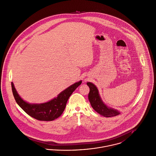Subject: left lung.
<instances>
[{
    "instance_id": "obj_1",
    "label": "left lung",
    "mask_w": 156,
    "mask_h": 156,
    "mask_svg": "<svg viewBox=\"0 0 156 156\" xmlns=\"http://www.w3.org/2000/svg\"><path fill=\"white\" fill-rule=\"evenodd\" d=\"M90 88L88 99L93 108L101 115L105 117L115 116L120 114V112L114 108L107 107L102 101L97 87L91 82H87Z\"/></svg>"
}]
</instances>
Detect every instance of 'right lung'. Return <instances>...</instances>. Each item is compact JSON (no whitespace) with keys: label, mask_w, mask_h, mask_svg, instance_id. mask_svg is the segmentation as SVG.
<instances>
[{"label":"right lung","mask_w":156,"mask_h":156,"mask_svg":"<svg viewBox=\"0 0 156 156\" xmlns=\"http://www.w3.org/2000/svg\"><path fill=\"white\" fill-rule=\"evenodd\" d=\"M82 83V80L76 82L61 92L57 97L42 104H30L24 101L16 91L12 82L14 98L20 107L29 115L40 121H53L63 112L67 101L73 91Z\"/></svg>","instance_id":"add662e5"}]
</instances>
